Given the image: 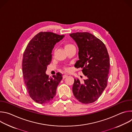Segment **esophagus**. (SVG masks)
<instances>
[{
    "instance_id": "34e87169",
    "label": "esophagus",
    "mask_w": 132,
    "mask_h": 132,
    "mask_svg": "<svg viewBox=\"0 0 132 132\" xmlns=\"http://www.w3.org/2000/svg\"><path fill=\"white\" fill-rule=\"evenodd\" d=\"M67 75H63V79H64V78H66V77H67Z\"/></svg>"
}]
</instances>
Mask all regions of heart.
I'll list each match as a JSON object with an SVG mask.
<instances>
[{
  "label": "heart",
  "mask_w": 132,
  "mask_h": 132,
  "mask_svg": "<svg viewBox=\"0 0 132 132\" xmlns=\"http://www.w3.org/2000/svg\"><path fill=\"white\" fill-rule=\"evenodd\" d=\"M64 47H65V49L66 51H69V50H70L71 49H72V48H75V46L71 43L66 44L64 46Z\"/></svg>",
  "instance_id": "1"
}]
</instances>
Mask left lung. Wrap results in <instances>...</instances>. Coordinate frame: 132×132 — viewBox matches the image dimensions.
Instances as JSON below:
<instances>
[{
  "label": "left lung",
  "mask_w": 132,
  "mask_h": 132,
  "mask_svg": "<svg viewBox=\"0 0 132 132\" xmlns=\"http://www.w3.org/2000/svg\"><path fill=\"white\" fill-rule=\"evenodd\" d=\"M76 43L79 60L75 67L82 68L87 79L81 82L74 79L72 92L79 102L88 104L96 101L107 85L110 69V59L104 43L88 32H77L69 34Z\"/></svg>",
  "instance_id": "left-lung-1"
}]
</instances>
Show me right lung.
Returning <instances> with one entry per match:
<instances>
[{
  "label": "right lung",
  "instance_id": "1",
  "mask_svg": "<svg viewBox=\"0 0 132 132\" xmlns=\"http://www.w3.org/2000/svg\"><path fill=\"white\" fill-rule=\"evenodd\" d=\"M64 37L52 32H40L30 41L23 53L24 81L30 97L38 103H48L53 99L63 78L59 72L50 78L45 72L55 45Z\"/></svg>",
  "mask_w": 132,
  "mask_h": 132
}]
</instances>
